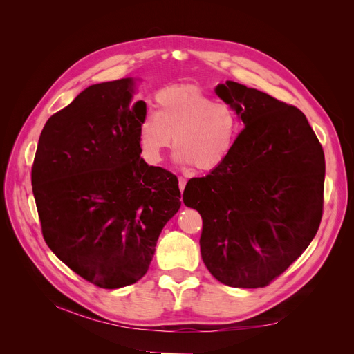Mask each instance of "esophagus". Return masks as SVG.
<instances>
[{
    "label": "esophagus",
    "mask_w": 354,
    "mask_h": 354,
    "mask_svg": "<svg viewBox=\"0 0 354 354\" xmlns=\"http://www.w3.org/2000/svg\"><path fill=\"white\" fill-rule=\"evenodd\" d=\"M185 187H187V179L185 178H179V189L183 192Z\"/></svg>",
    "instance_id": "esophagus-1"
}]
</instances>
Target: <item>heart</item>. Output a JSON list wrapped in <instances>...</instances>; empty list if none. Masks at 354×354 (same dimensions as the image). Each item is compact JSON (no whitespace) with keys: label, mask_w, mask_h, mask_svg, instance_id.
Instances as JSON below:
<instances>
[{"label":"heart","mask_w":354,"mask_h":354,"mask_svg":"<svg viewBox=\"0 0 354 354\" xmlns=\"http://www.w3.org/2000/svg\"><path fill=\"white\" fill-rule=\"evenodd\" d=\"M156 113H147L139 124V145L149 163H159L172 145L182 165L212 171L224 163L239 132V116L232 104L214 100L194 84L159 90Z\"/></svg>","instance_id":"heart-1"}]
</instances>
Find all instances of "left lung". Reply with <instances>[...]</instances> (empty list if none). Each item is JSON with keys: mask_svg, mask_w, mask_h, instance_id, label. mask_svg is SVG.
<instances>
[{"mask_svg": "<svg viewBox=\"0 0 354 354\" xmlns=\"http://www.w3.org/2000/svg\"><path fill=\"white\" fill-rule=\"evenodd\" d=\"M245 127L228 159L191 179L183 203L202 216L201 255L222 284L259 288L280 277L317 234L324 153L300 109L235 82L216 87Z\"/></svg>", "mask_w": 354, "mask_h": 354, "instance_id": "8db88e82", "label": "left lung"}]
</instances>
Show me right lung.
<instances>
[{
    "label": "right lung",
    "instance_id": "obj_1",
    "mask_svg": "<svg viewBox=\"0 0 354 354\" xmlns=\"http://www.w3.org/2000/svg\"><path fill=\"white\" fill-rule=\"evenodd\" d=\"M132 79L93 84L43 127L31 185L46 244L100 288L146 274L162 228L180 207L178 178L140 158L146 103Z\"/></svg>",
    "mask_w": 354,
    "mask_h": 354
}]
</instances>
